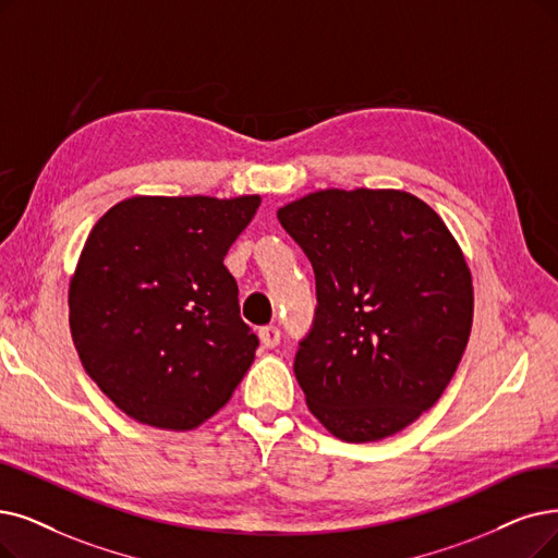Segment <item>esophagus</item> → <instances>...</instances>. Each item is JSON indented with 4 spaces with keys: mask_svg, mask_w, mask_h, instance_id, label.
Returning <instances> with one entry per match:
<instances>
[{
    "mask_svg": "<svg viewBox=\"0 0 558 558\" xmlns=\"http://www.w3.org/2000/svg\"><path fill=\"white\" fill-rule=\"evenodd\" d=\"M258 339L265 348H277L279 341H281V331L275 325H267V327L258 329Z\"/></svg>",
    "mask_w": 558,
    "mask_h": 558,
    "instance_id": "1",
    "label": "esophagus"
}]
</instances>
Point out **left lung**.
Instances as JSON below:
<instances>
[{"label":"left lung","instance_id":"8db88e82","mask_svg":"<svg viewBox=\"0 0 558 558\" xmlns=\"http://www.w3.org/2000/svg\"><path fill=\"white\" fill-rule=\"evenodd\" d=\"M277 217L316 272V325L295 356L308 412L354 444L412 426L470 341L474 283L458 240L403 190H318Z\"/></svg>","mask_w":558,"mask_h":558}]
</instances>
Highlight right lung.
<instances>
[{
    "label": "right lung",
    "mask_w": 558,
    "mask_h": 558,
    "mask_svg": "<svg viewBox=\"0 0 558 558\" xmlns=\"http://www.w3.org/2000/svg\"><path fill=\"white\" fill-rule=\"evenodd\" d=\"M258 206V194H137L88 233L69 286L71 333L88 377L130 418L194 430L252 366L258 339L225 256Z\"/></svg>",
    "instance_id": "1"
}]
</instances>
